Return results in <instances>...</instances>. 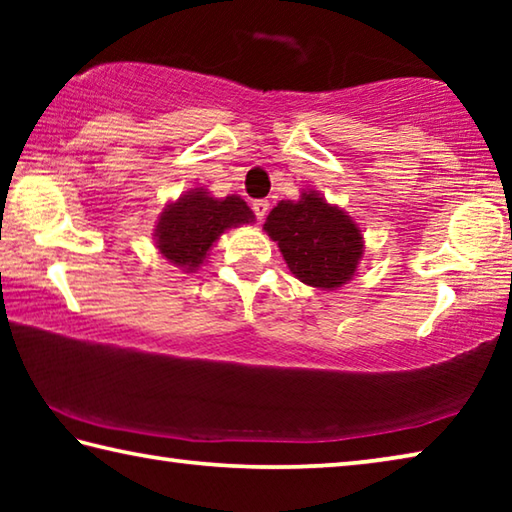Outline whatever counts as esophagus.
Returning <instances> with one entry per match:
<instances>
[{"label": "esophagus", "mask_w": 512, "mask_h": 512, "mask_svg": "<svg viewBox=\"0 0 512 512\" xmlns=\"http://www.w3.org/2000/svg\"><path fill=\"white\" fill-rule=\"evenodd\" d=\"M268 210H271V203L268 201H255L253 203V212L259 221H264V216L268 214Z\"/></svg>", "instance_id": "obj_1"}]
</instances>
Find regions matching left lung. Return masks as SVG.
Instances as JSON below:
<instances>
[{
  "mask_svg": "<svg viewBox=\"0 0 512 512\" xmlns=\"http://www.w3.org/2000/svg\"><path fill=\"white\" fill-rule=\"evenodd\" d=\"M264 230L277 241L289 271L323 291L350 282L363 257L359 225L318 192H302L300 201L277 203L266 216Z\"/></svg>",
  "mask_w": 512,
  "mask_h": 512,
  "instance_id": "left-lung-1",
  "label": "left lung"
}]
</instances>
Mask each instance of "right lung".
I'll list each match as a JSON object with an SVG mask.
<instances>
[{"label": "right lung", "mask_w": 512, "mask_h": 512, "mask_svg": "<svg viewBox=\"0 0 512 512\" xmlns=\"http://www.w3.org/2000/svg\"><path fill=\"white\" fill-rule=\"evenodd\" d=\"M253 221L255 214L241 196L214 198L207 189H189L162 210L155 248L180 271L196 273L225 230Z\"/></svg>", "instance_id": "add662e5"}]
</instances>
